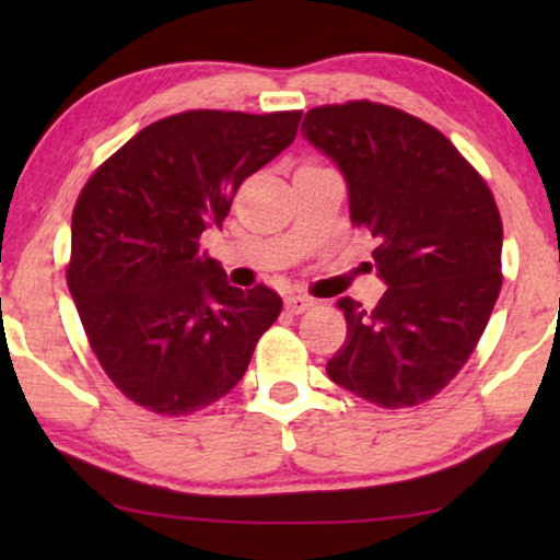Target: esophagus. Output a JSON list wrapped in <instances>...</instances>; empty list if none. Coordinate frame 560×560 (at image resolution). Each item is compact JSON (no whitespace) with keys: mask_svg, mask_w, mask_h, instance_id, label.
Wrapping results in <instances>:
<instances>
[{"mask_svg":"<svg viewBox=\"0 0 560 560\" xmlns=\"http://www.w3.org/2000/svg\"><path fill=\"white\" fill-rule=\"evenodd\" d=\"M313 305V298H308V295H301V293H293V295H288L285 298V308H288V313H303V311H308Z\"/></svg>","mask_w":560,"mask_h":560,"instance_id":"34e87169","label":"esophagus"}]
</instances>
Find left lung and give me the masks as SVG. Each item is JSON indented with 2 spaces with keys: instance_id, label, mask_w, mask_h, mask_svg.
Returning a JSON list of instances; mask_svg holds the SVG:
<instances>
[{
  "instance_id": "8db88e82",
  "label": "left lung",
  "mask_w": 560,
  "mask_h": 560,
  "mask_svg": "<svg viewBox=\"0 0 560 560\" xmlns=\"http://www.w3.org/2000/svg\"><path fill=\"white\" fill-rule=\"evenodd\" d=\"M301 132L339 165L351 224L377 240L387 290L374 308L341 298L347 341L336 385L380 408L439 395L477 349L502 288V219L451 140L395 106H316Z\"/></svg>"
}]
</instances>
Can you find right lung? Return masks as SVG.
Segmentation results:
<instances>
[{
    "label": "right lung",
    "mask_w": 560,
    "mask_h": 560,
    "mask_svg": "<svg viewBox=\"0 0 560 560\" xmlns=\"http://www.w3.org/2000/svg\"><path fill=\"white\" fill-rule=\"evenodd\" d=\"M301 112L194 109L144 127L83 186L68 290L91 349L129 400L190 416L247 372L278 320L275 290L234 288L198 249L244 178L295 140Z\"/></svg>",
    "instance_id": "obj_1"
}]
</instances>
